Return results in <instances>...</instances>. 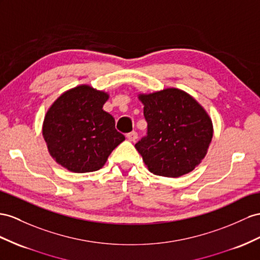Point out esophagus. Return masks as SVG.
Returning <instances> with one entry per match:
<instances>
[{
  "label": "esophagus",
  "instance_id": "1",
  "mask_svg": "<svg viewBox=\"0 0 260 260\" xmlns=\"http://www.w3.org/2000/svg\"><path fill=\"white\" fill-rule=\"evenodd\" d=\"M126 137H127V139L129 142H135L136 139H137V137H138V134L136 132H131V133H128L127 135H126Z\"/></svg>",
  "mask_w": 260,
  "mask_h": 260
}]
</instances>
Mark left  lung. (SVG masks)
I'll return each mask as SVG.
<instances>
[{
    "label": "left lung",
    "instance_id": "obj_1",
    "mask_svg": "<svg viewBox=\"0 0 260 260\" xmlns=\"http://www.w3.org/2000/svg\"><path fill=\"white\" fill-rule=\"evenodd\" d=\"M148 124L147 136L135 147L156 176L178 178L201 164L213 137L208 112L183 90L167 88L139 93Z\"/></svg>",
    "mask_w": 260,
    "mask_h": 260
}]
</instances>
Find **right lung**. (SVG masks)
<instances>
[{"label": "right lung", "mask_w": 260, "mask_h": 260, "mask_svg": "<svg viewBox=\"0 0 260 260\" xmlns=\"http://www.w3.org/2000/svg\"><path fill=\"white\" fill-rule=\"evenodd\" d=\"M109 98L108 92L80 84L63 92L45 114L42 132L49 155L67 170L101 169L125 141L114 118L103 110Z\"/></svg>", "instance_id": "1"}]
</instances>
